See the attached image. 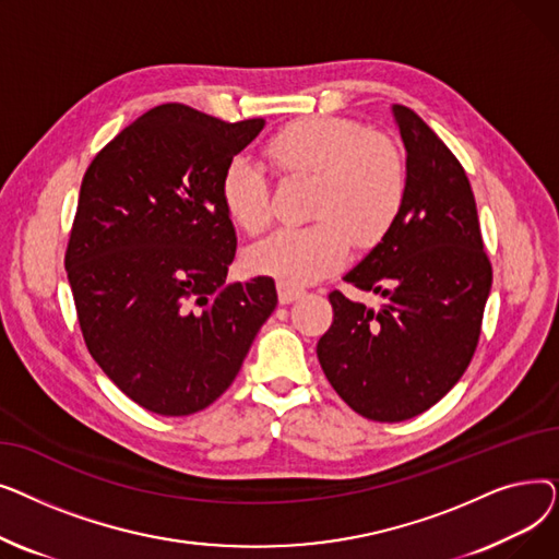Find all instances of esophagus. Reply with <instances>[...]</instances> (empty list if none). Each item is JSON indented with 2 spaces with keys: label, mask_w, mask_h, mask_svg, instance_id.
<instances>
[{
  "label": "esophagus",
  "mask_w": 559,
  "mask_h": 559,
  "mask_svg": "<svg viewBox=\"0 0 559 559\" xmlns=\"http://www.w3.org/2000/svg\"><path fill=\"white\" fill-rule=\"evenodd\" d=\"M299 297H304V287L278 283V301L281 304H292V301H297Z\"/></svg>",
  "instance_id": "34e87169"
}]
</instances>
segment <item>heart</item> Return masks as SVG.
Wrapping results in <instances>:
<instances>
[{"label":"heart","instance_id":"b5f03b06","mask_svg":"<svg viewBox=\"0 0 559 559\" xmlns=\"http://www.w3.org/2000/svg\"><path fill=\"white\" fill-rule=\"evenodd\" d=\"M264 156L278 179H310L306 215L314 222L281 228L251 247L247 267L253 274L297 287L326 278L346 262L350 242L376 247L403 213L407 167L401 150L348 117L292 122L267 140ZM219 199L230 222L249 235L272 222L270 179L247 158L224 167Z\"/></svg>","mask_w":559,"mask_h":559}]
</instances>
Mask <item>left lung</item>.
Masks as SVG:
<instances>
[{"mask_svg":"<svg viewBox=\"0 0 559 559\" xmlns=\"http://www.w3.org/2000/svg\"><path fill=\"white\" fill-rule=\"evenodd\" d=\"M407 152L394 228L344 281L383 295L378 312L333 289L317 358L340 399L371 421L413 419L472 362L491 287L476 199L449 146L407 106H392Z\"/></svg>","mask_w":559,"mask_h":559,"instance_id":"1","label":"left lung"}]
</instances>
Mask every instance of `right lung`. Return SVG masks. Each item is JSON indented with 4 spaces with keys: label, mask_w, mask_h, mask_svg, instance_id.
Instances as JSON below:
<instances>
[{
    "label": "right lung",
    "mask_w": 559,
    "mask_h": 559,
    "mask_svg": "<svg viewBox=\"0 0 559 559\" xmlns=\"http://www.w3.org/2000/svg\"><path fill=\"white\" fill-rule=\"evenodd\" d=\"M262 127L163 104L83 174L66 249L76 319L95 362L150 413L217 401L278 304L270 276L226 283L238 238L219 181Z\"/></svg>",
    "instance_id": "obj_1"
}]
</instances>
